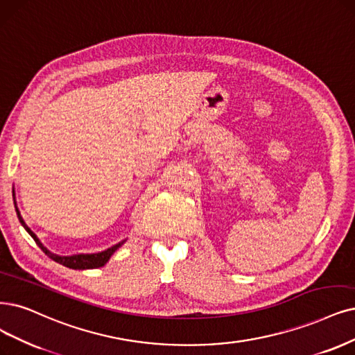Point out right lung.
Returning a JSON list of instances; mask_svg holds the SVG:
<instances>
[{"instance_id":"1","label":"right lung","mask_w":355,"mask_h":355,"mask_svg":"<svg viewBox=\"0 0 355 355\" xmlns=\"http://www.w3.org/2000/svg\"><path fill=\"white\" fill-rule=\"evenodd\" d=\"M12 199H15V207H16L17 218H19V220H20L21 227L29 232V235L35 240V243H36L39 247H41V250H42L49 259H52L54 261H57V263H60V265H62V266H65V268L78 269V270L101 268V266H103V265H107V261L111 259V256L118 250V248H120V247L127 241V240H123V241H120L118 244H114L112 247L107 248V250L99 252V253H89V254L82 253V254H71V256H60V254H55V253L49 252L48 248L41 243V240H39V239L36 237V234H35L28 225H26V222L23 220V218H21V215H20V211H19V207H17V203H16L15 190H12Z\"/></svg>"}]
</instances>
